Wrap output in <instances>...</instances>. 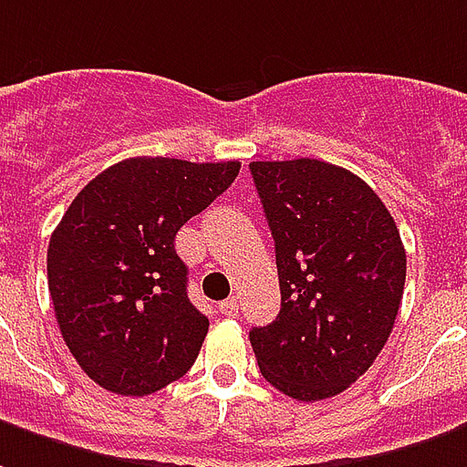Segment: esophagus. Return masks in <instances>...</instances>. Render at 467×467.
<instances>
[{
  "label": "esophagus",
  "mask_w": 467,
  "mask_h": 467,
  "mask_svg": "<svg viewBox=\"0 0 467 467\" xmlns=\"http://www.w3.org/2000/svg\"><path fill=\"white\" fill-rule=\"evenodd\" d=\"M220 312H223L224 317H237V299L230 296V299L220 302Z\"/></svg>",
  "instance_id": "obj_1"
}]
</instances>
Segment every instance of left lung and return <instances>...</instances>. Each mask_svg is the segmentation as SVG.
Listing matches in <instances>:
<instances>
[{
	"label": "left lung",
	"mask_w": 467,
	"mask_h": 467,
	"mask_svg": "<svg viewBox=\"0 0 467 467\" xmlns=\"http://www.w3.org/2000/svg\"><path fill=\"white\" fill-rule=\"evenodd\" d=\"M252 181L275 237L282 309L250 331L262 376L296 400L337 396L389 341L406 250L381 198L339 165L254 161Z\"/></svg>",
	"instance_id": "1"
}]
</instances>
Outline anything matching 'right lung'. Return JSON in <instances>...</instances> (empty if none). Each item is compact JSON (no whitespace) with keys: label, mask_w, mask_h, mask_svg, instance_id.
Segmentation results:
<instances>
[{"label":"right lung","mask_w":467,"mask_h":467,"mask_svg":"<svg viewBox=\"0 0 467 467\" xmlns=\"http://www.w3.org/2000/svg\"><path fill=\"white\" fill-rule=\"evenodd\" d=\"M237 161L128 158L86 185L47 252L58 329L106 391L148 396L195 364L207 321L188 299L175 234L233 185Z\"/></svg>","instance_id":"1"}]
</instances>
